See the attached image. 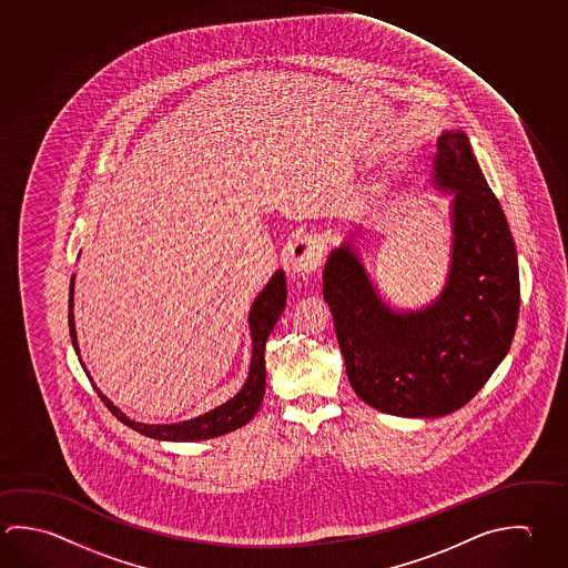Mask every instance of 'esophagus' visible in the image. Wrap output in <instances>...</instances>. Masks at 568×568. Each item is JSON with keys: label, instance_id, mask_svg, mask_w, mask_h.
<instances>
[{"label": "esophagus", "instance_id": "esophagus-1", "mask_svg": "<svg viewBox=\"0 0 568 568\" xmlns=\"http://www.w3.org/2000/svg\"><path fill=\"white\" fill-rule=\"evenodd\" d=\"M325 260L323 243L308 233H301L288 243V265L298 275H311Z\"/></svg>", "mask_w": 568, "mask_h": 568}]
</instances>
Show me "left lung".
Masks as SVG:
<instances>
[{"label":"left lung","mask_w":568,"mask_h":568,"mask_svg":"<svg viewBox=\"0 0 568 568\" xmlns=\"http://www.w3.org/2000/svg\"><path fill=\"white\" fill-rule=\"evenodd\" d=\"M435 163L438 187L457 193L453 263L437 303L393 313L347 243L331 253L323 277L351 387L368 407L397 417H440L465 407L517 331L515 241L467 135L445 133Z\"/></svg>","instance_id":"left-lung-1"}]
</instances>
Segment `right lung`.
I'll list each match as a JSON object with an SVG mask.
<instances>
[{"label":"right lung","instance_id":"obj_1","mask_svg":"<svg viewBox=\"0 0 568 568\" xmlns=\"http://www.w3.org/2000/svg\"><path fill=\"white\" fill-rule=\"evenodd\" d=\"M285 301H287V285H285L283 273L277 271L273 275V280L270 281V285L263 288V293L251 307L250 328L251 337H253V357H251L250 377H247L245 387L241 388L240 393L227 400L225 405L213 408L201 417L183 420L178 425H143V423H135L125 417L120 408L113 407L110 398L101 395V390H98L95 385L93 388L98 390L103 405L110 408L123 425H128L145 437L160 438V440H201V438L221 437L225 433L243 427L250 423L251 418L255 417V413L260 410L263 395H265V343H267V337L275 327V323L280 321L281 313L285 308ZM71 308H73V277H71L70 288V335L75 353H80Z\"/></svg>","mask_w":568,"mask_h":568}]
</instances>
